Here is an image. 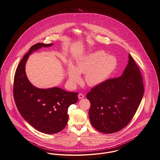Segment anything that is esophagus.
Masks as SVG:
<instances>
[{"instance_id": "1", "label": "esophagus", "mask_w": 160, "mask_h": 160, "mask_svg": "<svg viewBox=\"0 0 160 160\" xmlns=\"http://www.w3.org/2000/svg\"><path fill=\"white\" fill-rule=\"evenodd\" d=\"M84 97H85L84 95H83L82 93H79V95H78L79 99H82L84 98Z\"/></svg>"}]
</instances>
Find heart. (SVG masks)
Listing matches in <instances>:
<instances>
[{"label": "heart", "instance_id": "1", "mask_svg": "<svg viewBox=\"0 0 160 160\" xmlns=\"http://www.w3.org/2000/svg\"><path fill=\"white\" fill-rule=\"evenodd\" d=\"M117 65V61L114 56L97 51L79 58L75 68L70 65L68 70V79L73 84L79 83L81 80L80 74H84L88 85L98 86L109 78Z\"/></svg>", "mask_w": 160, "mask_h": 160}]
</instances>
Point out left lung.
Returning <instances> with one entry per match:
<instances>
[{"label": "left lung", "mask_w": 160, "mask_h": 160, "mask_svg": "<svg viewBox=\"0 0 160 160\" xmlns=\"http://www.w3.org/2000/svg\"><path fill=\"white\" fill-rule=\"evenodd\" d=\"M143 78L131 55L123 74L91 88L89 118L93 127L105 134L125 128L134 116L143 97Z\"/></svg>", "instance_id": "obj_1"}]
</instances>
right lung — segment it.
<instances>
[{"mask_svg": "<svg viewBox=\"0 0 160 160\" xmlns=\"http://www.w3.org/2000/svg\"><path fill=\"white\" fill-rule=\"evenodd\" d=\"M52 45L38 43L30 47L17 67L13 84V97L19 113L32 127L45 134L58 133L66 127L68 109L78 100L77 92L58 87L38 88L26 76L25 65L29 55L42 47Z\"/></svg>", "mask_w": 160, "mask_h": 160, "instance_id": "obj_1", "label": "right lung"}]
</instances>
